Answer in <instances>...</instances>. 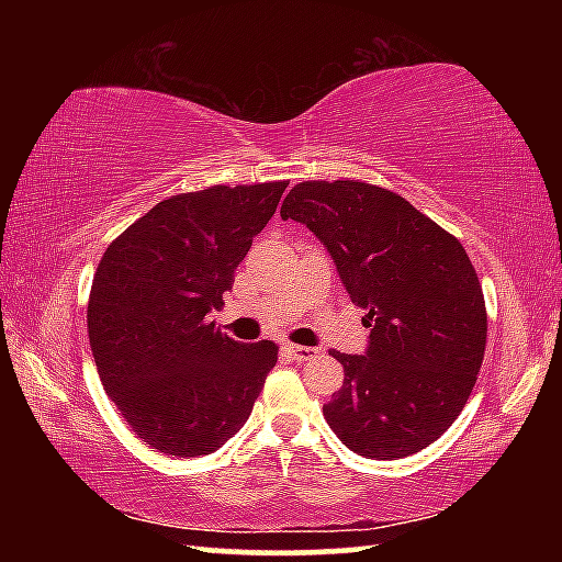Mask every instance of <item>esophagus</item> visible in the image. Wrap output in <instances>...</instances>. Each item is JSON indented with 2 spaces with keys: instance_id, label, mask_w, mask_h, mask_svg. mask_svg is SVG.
Here are the masks:
<instances>
[{
  "instance_id": "esophagus-1",
  "label": "esophagus",
  "mask_w": 562,
  "mask_h": 562,
  "mask_svg": "<svg viewBox=\"0 0 562 562\" xmlns=\"http://www.w3.org/2000/svg\"><path fill=\"white\" fill-rule=\"evenodd\" d=\"M284 351H288V355L297 361H310L319 355V349L304 347V345H284Z\"/></svg>"
}]
</instances>
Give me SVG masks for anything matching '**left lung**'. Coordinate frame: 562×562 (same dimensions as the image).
Returning <instances> with one entry per match:
<instances>
[{
    "label": "left lung",
    "mask_w": 562,
    "mask_h": 562,
    "mask_svg": "<svg viewBox=\"0 0 562 562\" xmlns=\"http://www.w3.org/2000/svg\"><path fill=\"white\" fill-rule=\"evenodd\" d=\"M280 215L325 243L372 327L367 355L331 349L345 384L322 406L329 429L369 459L426 449L461 414L486 355V300L459 237L364 180H304Z\"/></svg>",
    "instance_id": "1"
}]
</instances>
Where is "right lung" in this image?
<instances>
[{
  "mask_svg": "<svg viewBox=\"0 0 562 562\" xmlns=\"http://www.w3.org/2000/svg\"><path fill=\"white\" fill-rule=\"evenodd\" d=\"M288 180L180 193L113 240L91 282L87 327L101 384L131 431L176 459L240 431L278 345H240L207 322Z\"/></svg>",
  "mask_w": 562,
  "mask_h": 562,
  "instance_id": "obj_1",
  "label": "right lung"
}]
</instances>
